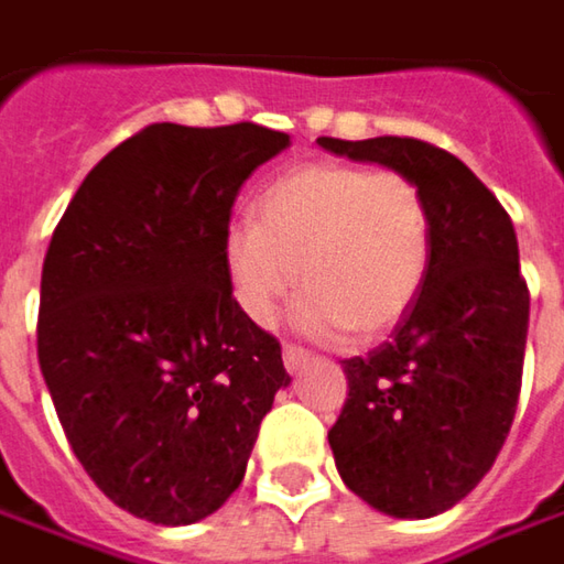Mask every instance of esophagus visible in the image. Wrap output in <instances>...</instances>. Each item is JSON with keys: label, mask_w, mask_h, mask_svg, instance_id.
<instances>
[{"label": "esophagus", "mask_w": 564, "mask_h": 564, "mask_svg": "<svg viewBox=\"0 0 564 564\" xmlns=\"http://www.w3.org/2000/svg\"><path fill=\"white\" fill-rule=\"evenodd\" d=\"M306 362H308L306 350H300V347H293V344H286V347H283V366H286V372H300Z\"/></svg>", "instance_id": "esophagus-1"}]
</instances>
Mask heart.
<instances>
[{"mask_svg": "<svg viewBox=\"0 0 564 564\" xmlns=\"http://www.w3.org/2000/svg\"><path fill=\"white\" fill-rule=\"evenodd\" d=\"M224 274L236 308L271 328L303 281L296 328L312 340H376L416 303L432 261L420 185L394 170L306 163L258 198V220L227 227Z\"/></svg>", "mask_w": 564, "mask_h": 564, "instance_id": "b5f03b06", "label": "heart"}]
</instances>
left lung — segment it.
<instances>
[{
  "instance_id": "1",
  "label": "left lung",
  "mask_w": 564,
  "mask_h": 564,
  "mask_svg": "<svg viewBox=\"0 0 564 564\" xmlns=\"http://www.w3.org/2000/svg\"><path fill=\"white\" fill-rule=\"evenodd\" d=\"M318 148L404 173L426 195L432 261L391 340L344 359L347 404L328 442L337 474L391 518H435L489 474L511 429L530 293L499 198L416 138H318Z\"/></svg>"
}]
</instances>
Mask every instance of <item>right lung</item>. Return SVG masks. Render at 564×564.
<instances>
[{
  "instance_id": "add662e5",
  "label": "right lung",
  "mask_w": 564,
  "mask_h": 564,
  "mask_svg": "<svg viewBox=\"0 0 564 564\" xmlns=\"http://www.w3.org/2000/svg\"><path fill=\"white\" fill-rule=\"evenodd\" d=\"M283 148L256 122L148 126L87 173L43 258L37 359L65 438L151 524H195L234 496L290 384L220 258L239 188Z\"/></svg>"
}]
</instances>
